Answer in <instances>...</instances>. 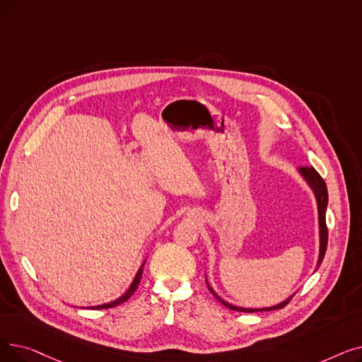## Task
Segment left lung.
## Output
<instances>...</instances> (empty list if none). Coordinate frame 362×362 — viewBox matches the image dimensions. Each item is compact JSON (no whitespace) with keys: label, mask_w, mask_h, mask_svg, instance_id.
I'll return each mask as SVG.
<instances>
[{"label":"left lung","mask_w":362,"mask_h":362,"mask_svg":"<svg viewBox=\"0 0 362 362\" xmlns=\"http://www.w3.org/2000/svg\"><path fill=\"white\" fill-rule=\"evenodd\" d=\"M298 171L300 173V176L305 179V182L310 185V187L313 189V192L315 195V199H317V208H318V227H320V254H318V261H317V267H320V264L322 261V258H325V254H326V250H327V239H329V235H327V226H326V210H327V202H329V194H327V186H326V182L322 180V177L317 173V170L314 167H299ZM206 280V279H205ZM206 286L208 289H210V292L223 303L224 307L230 308L233 311H242V313H257V311H273V310H280L283 308L284 305H288L289 300L292 299V296H289L286 300H283L280 303H277V305L274 307H269V308H240V307H235L232 305V303L226 302L224 299H221L216 292L214 289L210 286V283H208L206 280Z\"/></svg>","instance_id":"1"}]
</instances>
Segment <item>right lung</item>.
<instances>
[{
	"label": "right lung",
	"mask_w": 362,
	"mask_h": 362,
	"mask_svg": "<svg viewBox=\"0 0 362 362\" xmlns=\"http://www.w3.org/2000/svg\"><path fill=\"white\" fill-rule=\"evenodd\" d=\"M144 264H145V261H144ZM144 264L141 265V269L138 270V273H136V276H135V279H133V281H132V284L129 286V289L119 298V299H116V300H112V302H108V303H104V305H97V307H89V308H92V310H107V308H112V307H117V305H120V303H123L124 300H127L132 295H133V292H135L136 289H138V284H139V281H141V277H142V272H144Z\"/></svg>",
	"instance_id": "1"
}]
</instances>
